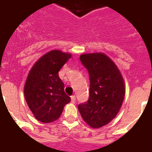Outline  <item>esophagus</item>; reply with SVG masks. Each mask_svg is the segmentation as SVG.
<instances>
[{"label":"esophagus","instance_id":"obj_1","mask_svg":"<svg viewBox=\"0 0 152 152\" xmlns=\"http://www.w3.org/2000/svg\"><path fill=\"white\" fill-rule=\"evenodd\" d=\"M71 99H72V103H75V100H76V97H75V95H72V96H71Z\"/></svg>","mask_w":152,"mask_h":152}]
</instances>
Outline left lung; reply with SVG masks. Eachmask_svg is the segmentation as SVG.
Masks as SVG:
<instances>
[{"label":"left lung","instance_id":"obj_1","mask_svg":"<svg viewBox=\"0 0 152 152\" xmlns=\"http://www.w3.org/2000/svg\"><path fill=\"white\" fill-rule=\"evenodd\" d=\"M80 60L89 73L90 92L88 101L77 108L87 124L100 128L116 117L121 108L124 80L115 63L103 53L81 55Z\"/></svg>","mask_w":152,"mask_h":152}]
</instances>
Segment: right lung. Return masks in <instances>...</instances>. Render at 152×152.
<instances>
[{"mask_svg": "<svg viewBox=\"0 0 152 152\" xmlns=\"http://www.w3.org/2000/svg\"><path fill=\"white\" fill-rule=\"evenodd\" d=\"M72 55L52 50L42 56L31 68L24 86V96L36 119L44 123L59 118L71 98L64 91L58 72Z\"/></svg>", "mask_w": 152, "mask_h": 152, "instance_id": "add662e5", "label": "right lung"}]
</instances>
